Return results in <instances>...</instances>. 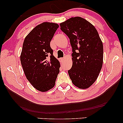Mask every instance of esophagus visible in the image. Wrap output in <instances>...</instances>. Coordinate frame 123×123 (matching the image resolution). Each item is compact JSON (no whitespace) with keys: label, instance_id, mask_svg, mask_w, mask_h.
Wrapping results in <instances>:
<instances>
[{"label":"esophagus","instance_id":"1","mask_svg":"<svg viewBox=\"0 0 123 123\" xmlns=\"http://www.w3.org/2000/svg\"><path fill=\"white\" fill-rule=\"evenodd\" d=\"M60 61H61L62 62H63L64 61V58H62L60 59Z\"/></svg>","mask_w":123,"mask_h":123}]
</instances>
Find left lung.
Wrapping results in <instances>:
<instances>
[{
  "mask_svg": "<svg viewBox=\"0 0 123 123\" xmlns=\"http://www.w3.org/2000/svg\"><path fill=\"white\" fill-rule=\"evenodd\" d=\"M60 29L70 40L73 64L68 74L73 84L86 89L96 80L103 64V43L97 30L80 17L60 23Z\"/></svg>",
  "mask_w": 123,
  "mask_h": 123,
  "instance_id": "left-lung-1",
  "label": "left lung"
}]
</instances>
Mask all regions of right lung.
Returning <instances> with one entry per match:
<instances>
[{
    "label": "right lung",
    "mask_w": 123,
    "mask_h": 123,
    "mask_svg": "<svg viewBox=\"0 0 123 123\" xmlns=\"http://www.w3.org/2000/svg\"><path fill=\"white\" fill-rule=\"evenodd\" d=\"M58 27L57 23H42L27 35L23 43L20 59L25 74L33 87L41 92L54 87L59 73L60 63L50 45Z\"/></svg>",
    "instance_id": "add662e5"
}]
</instances>
